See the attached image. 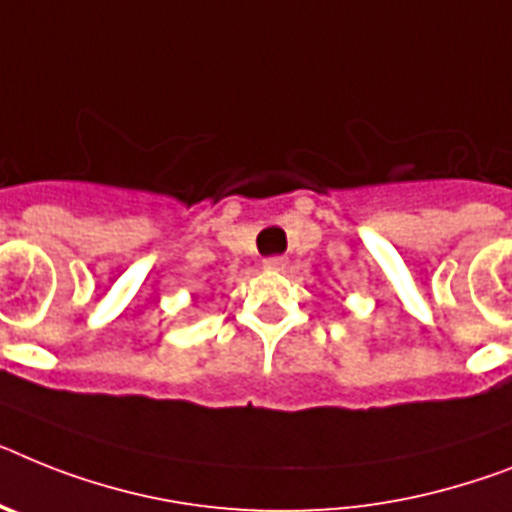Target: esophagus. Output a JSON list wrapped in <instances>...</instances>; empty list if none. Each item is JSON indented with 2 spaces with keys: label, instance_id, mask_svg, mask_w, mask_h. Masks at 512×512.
Segmentation results:
<instances>
[{
  "label": "esophagus",
  "instance_id": "1",
  "mask_svg": "<svg viewBox=\"0 0 512 512\" xmlns=\"http://www.w3.org/2000/svg\"><path fill=\"white\" fill-rule=\"evenodd\" d=\"M264 266L266 269H272V272H282L287 266V259L285 256H269V259H264Z\"/></svg>",
  "mask_w": 512,
  "mask_h": 512
}]
</instances>
